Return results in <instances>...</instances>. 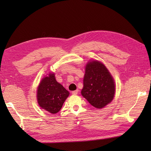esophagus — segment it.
I'll use <instances>...</instances> for the list:
<instances>
[{"label": "esophagus", "mask_w": 151, "mask_h": 151, "mask_svg": "<svg viewBox=\"0 0 151 151\" xmlns=\"http://www.w3.org/2000/svg\"><path fill=\"white\" fill-rule=\"evenodd\" d=\"M78 90L77 89V90H75V91H72V94L73 95H76V94L78 93Z\"/></svg>", "instance_id": "34e87169"}]
</instances>
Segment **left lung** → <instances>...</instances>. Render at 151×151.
Returning <instances> with one entry per match:
<instances>
[{"instance_id": "1", "label": "left lung", "mask_w": 151, "mask_h": 151, "mask_svg": "<svg viewBox=\"0 0 151 151\" xmlns=\"http://www.w3.org/2000/svg\"><path fill=\"white\" fill-rule=\"evenodd\" d=\"M114 81L106 67L98 61L88 62L86 66L82 95L93 106L102 108L113 100Z\"/></svg>"}]
</instances>
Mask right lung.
Masks as SVG:
<instances>
[{"instance_id":"right-lung-1","label":"right lung","mask_w":151,"mask_h":151,"mask_svg":"<svg viewBox=\"0 0 151 151\" xmlns=\"http://www.w3.org/2000/svg\"><path fill=\"white\" fill-rule=\"evenodd\" d=\"M38 104L44 110L52 114L58 113L69 95V91L56 81L54 74L42 79L37 88Z\"/></svg>"}]
</instances>
